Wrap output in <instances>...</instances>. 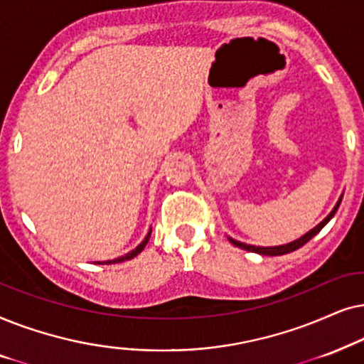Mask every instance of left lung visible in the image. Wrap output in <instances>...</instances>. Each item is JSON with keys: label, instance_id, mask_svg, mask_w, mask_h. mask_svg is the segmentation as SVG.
Returning a JSON list of instances; mask_svg holds the SVG:
<instances>
[{"label": "left lung", "instance_id": "1", "mask_svg": "<svg viewBox=\"0 0 364 364\" xmlns=\"http://www.w3.org/2000/svg\"><path fill=\"white\" fill-rule=\"evenodd\" d=\"M340 203H341V200L338 201V205L333 208V211L329 213V215L324 218V220L319 223V225L316 226V228H313L311 231H308L306 235L304 236H301V238L299 240H296V241H293V243H289V245H283V246H271V248H263V246H251V245H245V243H240V241H236V240H232V238H230V241L235 246H238V248H241V250H246V251H251V253H258V255H264V256H281V255H287V253H291V251H294V250H298V248H301L303 245H306L309 240L313 238V236H316L319 231L323 230L324 228V225H326V223L331 220V218L334 216V213H336V210H338V206H340Z\"/></svg>", "mask_w": 364, "mask_h": 364}]
</instances>
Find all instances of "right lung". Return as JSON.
Instances as JSON below:
<instances>
[{"mask_svg":"<svg viewBox=\"0 0 364 364\" xmlns=\"http://www.w3.org/2000/svg\"><path fill=\"white\" fill-rule=\"evenodd\" d=\"M149 236H151V231H149L148 235H146V238H144V240L141 241V243H139V245L136 246V248H134L133 251H129L128 255H124V256H119V258H116V259H113V261H103V263H98V264H114V263H123V261H128V259L134 258V256L141 253V251L144 250V246L148 245V240H149Z\"/></svg>","mask_w":364,"mask_h":364,"instance_id":"add662e5","label":"right lung"}]
</instances>
